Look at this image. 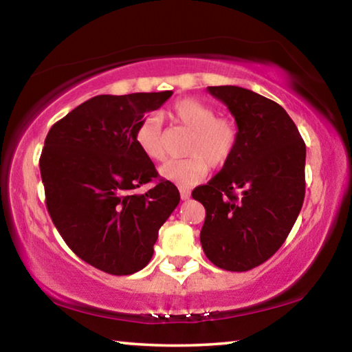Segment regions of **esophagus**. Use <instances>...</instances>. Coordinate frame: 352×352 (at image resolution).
<instances>
[{
    "label": "esophagus",
    "mask_w": 352,
    "mask_h": 352,
    "mask_svg": "<svg viewBox=\"0 0 352 352\" xmlns=\"http://www.w3.org/2000/svg\"><path fill=\"white\" fill-rule=\"evenodd\" d=\"M180 197L182 200H188L190 197V192L188 189H180Z\"/></svg>",
    "instance_id": "obj_1"
}]
</instances>
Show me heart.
Instances as JSON below:
<instances>
[{"label":"heart","mask_w":352,"mask_h":352,"mask_svg":"<svg viewBox=\"0 0 352 352\" xmlns=\"http://www.w3.org/2000/svg\"><path fill=\"white\" fill-rule=\"evenodd\" d=\"M169 115L178 124L192 130V136L186 147L188 158L169 160L160 168L163 180L180 188L195 186L206 177L210 168H223L234 155L239 142L237 124L231 118L217 116L212 105L184 98L170 107ZM133 141L146 158L152 162L163 160V124L160 116L148 115L141 119L135 129Z\"/></svg>","instance_id":"heart-1"}]
</instances>
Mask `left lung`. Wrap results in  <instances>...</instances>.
<instances>
[{
  "instance_id": "1",
  "label": "left lung",
  "mask_w": 352,
  "mask_h": 352,
  "mask_svg": "<svg viewBox=\"0 0 352 352\" xmlns=\"http://www.w3.org/2000/svg\"><path fill=\"white\" fill-rule=\"evenodd\" d=\"M234 116L236 152L195 188L206 210L201 248L214 265L247 272L275 254L305 201L306 144L281 105L247 88L208 87Z\"/></svg>"
}]
</instances>
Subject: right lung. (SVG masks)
I'll return each instance as SVG.
<instances>
[{
	"mask_svg": "<svg viewBox=\"0 0 352 352\" xmlns=\"http://www.w3.org/2000/svg\"><path fill=\"white\" fill-rule=\"evenodd\" d=\"M172 91L100 94L51 127L40 157L46 208L67 245L110 275H132L148 264L158 230L180 201L174 183L157 180L152 160L133 141L148 111Z\"/></svg>",
	"mask_w": 352,
	"mask_h": 352,
	"instance_id": "1",
	"label": "right lung"
}]
</instances>
